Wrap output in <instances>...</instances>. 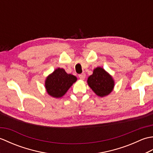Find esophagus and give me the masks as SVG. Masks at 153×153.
<instances>
[{"instance_id": "34e87169", "label": "esophagus", "mask_w": 153, "mask_h": 153, "mask_svg": "<svg viewBox=\"0 0 153 153\" xmlns=\"http://www.w3.org/2000/svg\"><path fill=\"white\" fill-rule=\"evenodd\" d=\"M85 76H86L85 74H79V77L80 78V79H82V80L85 79Z\"/></svg>"}]
</instances>
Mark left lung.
Instances as JSON below:
<instances>
[{"instance_id": "1", "label": "left lung", "mask_w": 153, "mask_h": 153, "mask_svg": "<svg viewBox=\"0 0 153 153\" xmlns=\"http://www.w3.org/2000/svg\"><path fill=\"white\" fill-rule=\"evenodd\" d=\"M87 83L93 92L100 97H105L112 91L114 81L110 75L101 67H97L88 77Z\"/></svg>"}]
</instances>
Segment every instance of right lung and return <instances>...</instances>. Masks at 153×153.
<instances>
[{"instance_id": "obj_1", "label": "right lung", "mask_w": 153, "mask_h": 153, "mask_svg": "<svg viewBox=\"0 0 153 153\" xmlns=\"http://www.w3.org/2000/svg\"><path fill=\"white\" fill-rule=\"evenodd\" d=\"M76 81V76L67 74L63 68H58L47 77L45 88L51 97L60 98Z\"/></svg>"}]
</instances>
